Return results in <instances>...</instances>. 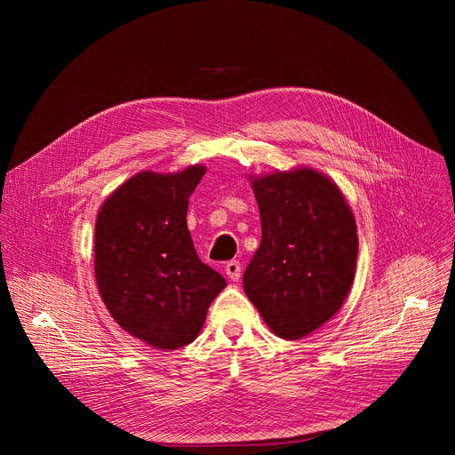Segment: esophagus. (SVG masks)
Returning a JSON list of instances; mask_svg holds the SVG:
<instances>
[{
    "label": "esophagus",
    "instance_id": "esophagus-1",
    "mask_svg": "<svg viewBox=\"0 0 455 455\" xmlns=\"http://www.w3.org/2000/svg\"><path fill=\"white\" fill-rule=\"evenodd\" d=\"M225 273H227V276L232 280V282H237L240 280V276H242V264L237 259H232V261H228V264L225 266Z\"/></svg>",
    "mask_w": 455,
    "mask_h": 455
}]
</instances>
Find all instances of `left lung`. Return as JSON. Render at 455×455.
I'll use <instances>...</instances> for the list:
<instances>
[{"label": "left lung", "mask_w": 455, "mask_h": 455, "mask_svg": "<svg viewBox=\"0 0 455 455\" xmlns=\"http://www.w3.org/2000/svg\"><path fill=\"white\" fill-rule=\"evenodd\" d=\"M261 242L243 290L275 336L302 339L336 315L355 276L357 227L343 191L314 167L249 175Z\"/></svg>", "instance_id": "obj_1"}]
</instances>
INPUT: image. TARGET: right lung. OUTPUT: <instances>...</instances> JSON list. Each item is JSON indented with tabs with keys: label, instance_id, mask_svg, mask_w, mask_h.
I'll list each match as a JSON object with an SVG mask.
<instances>
[{
	"label": "right lung",
	"instance_id": "obj_1",
	"mask_svg": "<svg viewBox=\"0 0 455 455\" xmlns=\"http://www.w3.org/2000/svg\"><path fill=\"white\" fill-rule=\"evenodd\" d=\"M206 167L140 172L105 199L95 220L93 271L112 319L158 350L194 341L227 280L199 259L186 223Z\"/></svg>",
	"mask_w": 455,
	"mask_h": 455
}]
</instances>
